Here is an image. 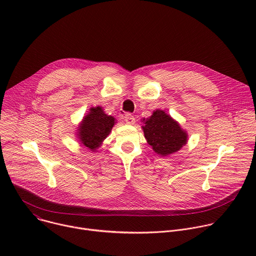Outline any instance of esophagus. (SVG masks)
Instances as JSON below:
<instances>
[{"mask_svg": "<svg viewBox=\"0 0 256 256\" xmlns=\"http://www.w3.org/2000/svg\"><path fill=\"white\" fill-rule=\"evenodd\" d=\"M124 120L128 124H134L136 122V118H134V116L132 114H126L124 116Z\"/></svg>", "mask_w": 256, "mask_h": 256, "instance_id": "obj_1", "label": "esophagus"}]
</instances>
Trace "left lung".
<instances>
[{
  "mask_svg": "<svg viewBox=\"0 0 256 256\" xmlns=\"http://www.w3.org/2000/svg\"><path fill=\"white\" fill-rule=\"evenodd\" d=\"M144 136L154 152L160 156H169L186 144L188 134L178 122L161 109L142 120Z\"/></svg>",
  "mask_w": 256,
  "mask_h": 256,
  "instance_id": "obj_1",
  "label": "left lung"
}]
</instances>
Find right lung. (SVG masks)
I'll list each match as a JSON object with an SVG mask.
<instances>
[{"instance_id":"right-lung-1","label":"right lung","mask_w":256,"mask_h":256,"mask_svg":"<svg viewBox=\"0 0 256 256\" xmlns=\"http://www.w3.org/2000/svg\"><path fill=\"white\" fill-rule=\"evenodd\" d=\"M116 124V120L106 114L101 106L91 107L77 128V138L82 146L96 152Z\"/></svg>"}]
</instances>
